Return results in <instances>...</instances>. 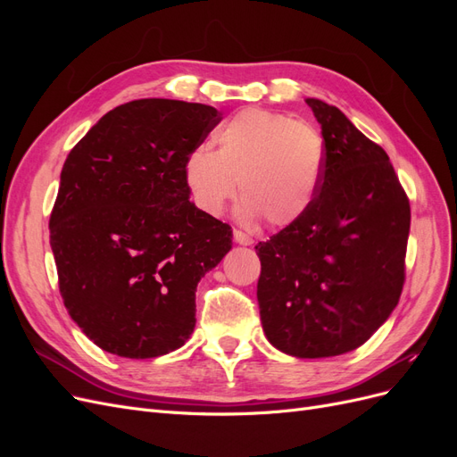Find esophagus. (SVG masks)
<instances>
[{
    "mask_svg": "<svg viewBox=\"0 0 457 457\" xmlns=\"http://www.w3.org/2000/svg\"><path fill=\"white\" fill-rule=\"evenodd\" d=\"M234 240H237L238 244H242V245H252L253 244V238L250 237V234H245V232H242V230H238V228H234Z\"/></svg>",
    "mask_w": 457,
    "mask_h": 457,
    "instance_id": "esophagus-1",
    "label": "esophagus"
}]
</instances>
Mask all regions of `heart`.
<instances>
[{"label":"heart","instance_id":"obj_1","mask_svg":"<svg viewBox=\"0 0 457 457\" xmlns=\"http://www.w3.org/2000/svg\"><path fill=\"white\" fill-rule=\"evenodd\" d=\"M217 150L200 145L183 163L190 196L205 215H219L237 195L244 219L287 227L309 212L320 190L326 150L322 135L305 121L247 108L215 133Z\"/></svg>","mask_w":457,"mask_h":457}]
</instances>
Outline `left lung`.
Instances as JSON below:
<instances>
[{
    "instance_id": "obj_1",
    "label": "left lung",
    "mask_w": 457,
    "mask_h": 457,
    "mask_svg": "<svg viewBox=\"0 0 457 457\" xmlns=\"http://www.w3.org/2000/svg\"><path fill=\"white\" fill-rule=\"evenodd\" d=\"M322 128L326 168L309 212L255 252L262 331L297 358L366 343L403 294L410 200L386 152L339 108L307 99Z\"/></svg>"
}]
</instances>
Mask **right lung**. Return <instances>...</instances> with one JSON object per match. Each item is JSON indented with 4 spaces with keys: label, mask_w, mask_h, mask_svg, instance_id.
<instances>
[{
    "label": "right lung",
    "mask_w": 457,
    "mask_h": 457,
    "mask_svg": "<svg viewBox=\"0 0 457 457\" xmlns=\"http://www.w3.org/2000/svg\"><path fill=\"white\" fill-rule=\"evenodd\" d=\"M219 121L200 103L131 101L62 165L49 219L59 289L106 353L154 358L195 331L196 286L232 247V228L188 200L183 163Z\"/></svg>",
    "instance_id": "right-lung-1"
}]
</instances>
